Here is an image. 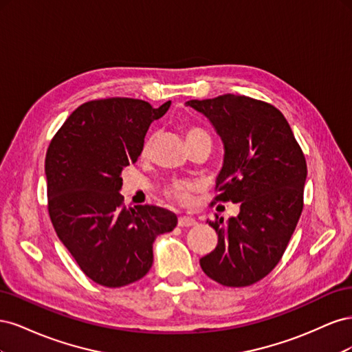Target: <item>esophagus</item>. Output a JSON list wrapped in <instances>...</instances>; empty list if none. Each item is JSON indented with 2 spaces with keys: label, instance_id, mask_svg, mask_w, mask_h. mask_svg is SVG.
Wrapping results in <instances>:
<instances>
[{
  "label": "esophagus",
  "instance_id": "esophagus-1",
  "mask_svg": "<svg viewBox=\"0 0 352 352\" xmlns=\"http://www.w3.org/2000/svg\"><path fill=\"white\" fill-rule=\"evenodd\" d=\"M177 225H179L180 228H190V226H195V225H197V220L192 219V217L182 216V217H179Z\"/></svg>",
  "mask_w": 352,
  "mask_h": 352
}]
</instances>
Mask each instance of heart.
Returning a JSON list of instances; mask_svg holds the SVG:
<instances>
[{"mask_svg":"<svg viewBox=\"0 0 352 352\" xmlns=\"http://www.w3.org/2000/svg\"><path fill=\"white\" fill-rule=\"evenodd\" d=\"M206 135H207L206 132H202L201 129H198V127H194V126H189L185 129L186 142L197 140V138H199V136H206ZM144 151H146V145L144 148ZM192 189H194V186L188 184V182H176L167 189V195H168V198H172L175 201L188 202L189 198H190V192H192Z\"/></svg>","mask_w":352,"mask_h":352,"instance_id":"1","label":"heart"}]
</instances>
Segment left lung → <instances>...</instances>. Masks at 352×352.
Instances as JSON below:
<instances>
[{"mask_svg": "<svg viewBox=\"0 0 352 352\" xmlns=\"http://www.w3.org/2000/svg\"><path fill=\"white\" fill-rule=\"evenodd\" d=\"M185 105L207 117L223 144L216 201L241 204L226 223L207 220L219 242L201 269L223 286L252 285L280 261L300 220L305 157L283 114L267 102L228 94Z\"/></svg>", "mask_w": 352, "mask_h": 352, "instance_id": "left-lung-1", "label": "left lung"}]
</instances>
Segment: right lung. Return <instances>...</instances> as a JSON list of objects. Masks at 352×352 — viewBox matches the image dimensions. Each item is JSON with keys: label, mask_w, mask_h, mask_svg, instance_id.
Instances as JSON below:
<instances>
[{"label": "right lung", "mask_w": 352, "mask_h": 352, "mask_svg": "<svg viewBox=\"0 0 352 352\" xmlns=\"http://www.w3.org/2000/svg\"><path fill=\"white\" fill-rule=\"evenodd\" d=\"M170 101L107 98L74 110L52 138L45 157L48 211L57 236L82 272L101 286L120 287L150 272L153 243L177 225L154 206L126 207L124 167L138 162L148 127Z\"/></svg>", "instance_id": "add662e5"}]
</instances>
